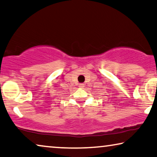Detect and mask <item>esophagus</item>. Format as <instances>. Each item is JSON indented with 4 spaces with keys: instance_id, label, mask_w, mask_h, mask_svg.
<instances>
[{
    "instance_id": "obj_1",
    "label": "esophagus",
    "mask_w": 157,
    "mask_h": 157,
    "mask_svg": "<svg viewBox=\"0 0 157 157\" xmlns=\"http://www.w3.org/2000/svg\"><path fill=\"white\" fill-rule=\"evenodd\" d=\"M84 86H85V84H83V83H80L79 85V87H80V88H84Z\"/></svg>"
}]
</instances>
